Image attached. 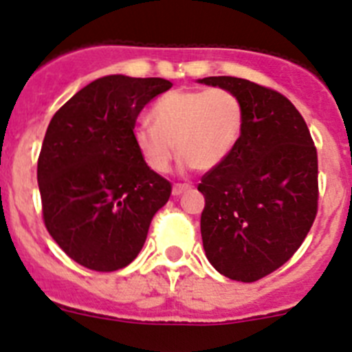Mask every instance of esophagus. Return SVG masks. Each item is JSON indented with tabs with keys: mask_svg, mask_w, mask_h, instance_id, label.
<instances>
[{
	"mask_svg": "<svg viewBox=\"0 0 352 352\" xmlns=\"http://www.w3.org/2000/svg\"><path fill=\"white\" fill-rule=\"evenodd\" d=\"M188 189H191V186H189V184H175V186H173V189H172V195L173 196H180L182 192L188 191Z\"/></svg>",
	"mask_w": 352,
	"mask_h": 352,
	"instance_id": "obj_1",
	"label": "esophagus"
}]
</instances>
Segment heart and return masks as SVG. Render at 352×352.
I'll return each mask as SVG.
<instances>
[{
	"mask_svg": "<svg viewBox=\"0 0 352 352\" xmlns=\"http://www.w3.org/2000/svg\"><path fill=\"white\" fill-rule=\"evenodd\" d=\"M154 124L138 122L133 140L154 172H168L173 156L195 170H212L235 147L243 124V107L226 89L172 91L156 101Z\"/></svg>",
	"mask_w": 352,
	"mask_h": 352,
	"instance_id": "obj_1",
	"label": "heart"
}]
</instances>
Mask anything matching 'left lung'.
<instances>
[{
  "instance_id": "left-lung-1",
  "label": "left lung",
  "mask_w": 352,
  "mask_h": 352,
  "mask_svg": "<svg viewBox=\"0 0 352 352\" xmlns=\"http://www.w3.org/2000/svg\"><path fill=\"white\" fill-rule=\"evenodd\" d=\"M231 91L243 124L226 160L201 177V240L224 277L254 283L298 251L318 214V151L302 113L280 93L245 78L207 77Z\"/></svg>"
}]
</instances>
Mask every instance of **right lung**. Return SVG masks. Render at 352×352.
Wrapping results in <instances>:
<instances>
[{
    "label": "right lung",
    "instance_id": "obj_1",
    "mask_svg": "<svg viewBox=\"0 0 352 352\" xmlns=\"http://www.w3.org/2000/svg\"><path fill=\"white\" fill-rule=\"evenodd\" d=\"M164 78L109 75L85 85L54 113L38 157L43 223L82 267L124 268L137 258L172 184L142 160L133 128Z\"/></svg>",
    "mask_w": 352,
    "mask_h": 352
}]
</instances>
